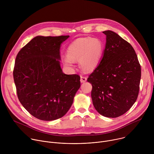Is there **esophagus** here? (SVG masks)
<instances>
[{
    "mask_svg": "<svg viewBox=\"0 0 154 154\" xmlns=\"http://www.w3.org/2000/svg\"><path fill=\"white\" fill-rule=\"evenodd\" d=\"M87 80V78L86 77H84V76H82L81 75L80 76V82L81 83H83V82H85Z\"/></svg>",
    "mask_w": 154,
    "mask_h": 154,
    "instance_id": "1",
    "label": "esophagus"
}]
</instances>
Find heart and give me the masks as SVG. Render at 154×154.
Returning <instances> with one entry per match:
<instances>
[{"label":"heart","instance_id":"heart-1","mask_svg":"<svg viewBox=\"0 0 154 154\" xmlns=\"http://www.w3.org/2000/svg\"><path fill=\"white\" fill-rule=\"evenodd\" d=\"M103 49V43L99 38H78L68 46L67 57L63 58V63L67 68L71 69L74 67L73 61L79 60L80 66L83 70L92 71L99 64Z\"/></svg>","mask_w":154,"mask_h":154}]
</instances>
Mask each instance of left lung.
<instances>
[{
	"mask_svg": "<svg viewBox=\"0 0 154 154\" xmlns=\"http://www.w3.org/2000/svg\"><path fill=\"white\" fill-rule=\"evenodd\" d=\"M103 33L106 45L102 58L87 81L92 84L91 98L97 112L107 118H117L137 99L141 66L130 43L113 31Z\"/></svg>",
	"mask_w": 154,
	"mask_h": 154,
	"instance_id": "left-lung-1",
	"label": "left lung"
}]
</instances>
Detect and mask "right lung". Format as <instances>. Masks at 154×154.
<instances>
[{
	"instance_id": "obj_1",
	"label": "right lung",
	"mask_w": 154,
	"mask_h": 154,
	"mask_svg": "<svg viewBox=\"0 0 154 154\" xmlns=\"http://www.w3.org/2000/svg\"><path fill=\"white\" fill-rule=\"evenodd\" d=\"M69 37L36 36L16 56L13 78L18 99L40 120L63 117L80 87L78 74H65L60 67L61 44Z\"/></svg>"
}]
</instances>
